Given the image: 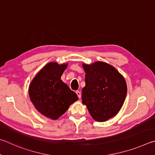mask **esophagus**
Masks as SVG:
<instances>
[{"mask_svg": "<svg viewBox=\"0 0 155 155\" xmlns=\"http://www.w3.org/2000/svg\"><path fill=\"white\" fill-rule=\"evenodd\" d=\"M76 93H77V96H78V98H81V91H76Z\"/></svg>", "mask_w": 155, "mask_h": 155, "instance_id": "obj_1", "label": "esophagus"}]
</instances>
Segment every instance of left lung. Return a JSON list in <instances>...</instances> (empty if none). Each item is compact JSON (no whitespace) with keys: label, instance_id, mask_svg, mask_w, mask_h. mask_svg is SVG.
<instances>
[{"label":"left lung","instance_id":"left-lung-1","mask_svg":"<svg viewBox=\"0 0 155 155\" xmlns=\"http://www.w3.org/2000/svg\"><path fill=\"white\" fill-rule=\"evenodd\" d=\"M83 67L85 86L82 90V103L96 121H107L122 108L127 93L126 81L114 67L107 63L83 64Z\"/></svg>","mask_w":155,"mask_h":155}]
</instances>
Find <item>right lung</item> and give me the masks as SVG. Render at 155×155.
Wrapping results in <instances>:
<instances>
[{
	"label": "right lung",
	"mask_w": 155,
	"mask_h": 155,
	"mask_svg": "<svg viewBox=\"0 0 155 155\" xmlns=\"http://www.w3.org/2000/svg\"><path fill=\"white\" fill-rule=\"evenodd\" d=\"M68 64H46L30 84L28 94L36 109L48 118L58 119L78 99L77 94L61 80Z\"/></svg>",
	"instance_id": "right-lung-1"
}]
</instances>
